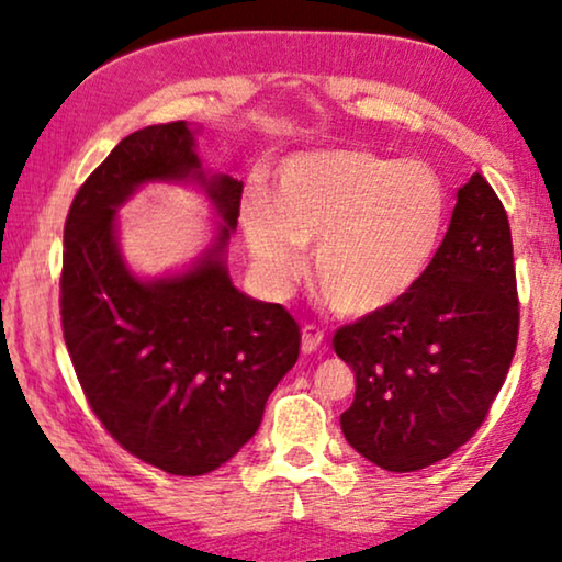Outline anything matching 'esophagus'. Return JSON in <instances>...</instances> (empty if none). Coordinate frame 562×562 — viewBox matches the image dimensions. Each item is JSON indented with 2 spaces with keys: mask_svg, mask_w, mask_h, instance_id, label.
Wrapping results in <instances>:
<instances>
[{
  "mask_svg": "<svg viewBox=\"0 0 562 562\" xmlns=\"http://www.w3.org/2000/svg\"><path fill=\"white\" fill-rule=\"evenodd\" d=\"M325 342V333L317 325H304L302 329V352H314Z\"/></svg>",
  "mask_w": 562,
  "mask_h": 562,
  "instance_id": "obj_1",
  "label": "esophagus"
}]
</instances>
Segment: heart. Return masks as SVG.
Listing matches in <instances>:
<instances>
[{"label":"heart","instance_id":"1","mask_svg":"<svg viewBox=\"0 0 562 562\" xmlns=\"http://www.w3.org/2000/svg\"><path fill=\"white\" fill-rule=\"evenodd\" d=\"M450 220L445 179L425 160L371 148H319L283 158L268 199L240 204L256 271L286 294L314 248V281L335 312L366 319L394 310L432 271Z\"/></svg>","mask_w":562,"mask_h":562}]
</instances>
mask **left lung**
I'll use <instances>...</instances> for the list:
<instances>
[{
    "mask_svg": "<svg viewBox=\"0 0 562 562\" xmlns=\"http://www.w3.org/2000/svg\"><path fill=\"white\" fill-rule=\"evenodd\" d=\"M519 333L512 229L481 173L458 189L432 271L394 310L335 333L356 373L340 414L350 448L383 471L448 458L486 419Z\"/></svg>",
    "mask_w": 562,
    "mask_h": 562,
    "instance_id": "8db88e82",
    "label": "left lung"
}]
</instances>
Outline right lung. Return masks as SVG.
I'll list each match as a JSON object with an SVG mask.
<instances>
[{
    "label": "right lung",
    "mask_w": 562,
    "mask_h": 562,
    "mask_svg": "<svg viewBox=\"0 0 562 562\" xmlns=\"http://www.w3.org/2000/svg\"><path fill=\"white\" fill-rule=\"evenodd\" d=\"M196 127L127 135L76 194L64 229L60 319L91 409L114 440L173 475H204L258 432L271 391L299 358V325L229 279L227 245L243 183L204 171ZM148 182H183L211 199L213 240L183 269L135 274L116 212Z\"/></svg>",
    "instance_id": "1"
}]
</instances>
